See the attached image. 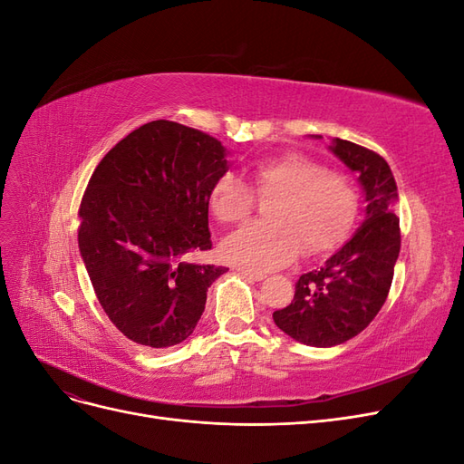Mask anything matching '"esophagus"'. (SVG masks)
<instances>
[{"label": "esophagus", "instance_id": "obj_1", "mask_svg": "<svg viewBox=\"0 0 464 464\" xmlns=\"http://www.w3.org/2000/svg\"><path fill=\"white\" fill-rule=\"evenodd\" d=\"M237 271H240V275L247 276L249 280H263V278H265V275H263V273H257V271H249V269H244V266H242V269H237Z\"/></svg>", "mask_w": 464, "mask_h": 464}]
</instances>
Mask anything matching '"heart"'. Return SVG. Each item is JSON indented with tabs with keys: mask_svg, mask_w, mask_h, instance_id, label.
Listing matches in <instances>:
<instances>
[{
	"mask_svg": "<svg viewBox=\"0 0 464 464\" xmlns=\"http://www.w3.org/2000/svg\"><path fill=\"white\" fill-rule=\"evenodd\" d=\"M266 199V220L234 232L222 244L228 261L249 271H269L286 265L302 249L319 256L334 249L358 215V191L343 172L325 170L298 152L259 159L249 166V186L234 172L222 174L210 189V208L224 224L244 222Z\"/></svg>",
	"mask_w": 464,
	"mask_h": 464,
	"instance_id": "b5f03b06",
	"label": "heart"
}]
</instances>
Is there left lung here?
Instances as JSON below:
<instances>
[{
    "mask_svg": "<svg viewBox=\"0 0 464 464\" xmlns=\"http://www.w3.org/2000/svg\"><path fill=\"white\" fill-rule=\"evenodd\" d=\"M331 150L360 176L366 220L321 269L302 275L294 300L273 314L280 331L317 348L343 344L370 325L387 300L401 251L399 195L385 159L344 139H334Z\"/></svg>",
    "mask_w": 464,
    "mask_h": 464,
    "instance_id": "8db88e82",
    "label": "left lung"
}]
</instances>
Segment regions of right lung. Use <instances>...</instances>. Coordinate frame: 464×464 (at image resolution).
Segmentation results:
<instances>
[{
  "mask_svg": "<svg viewBox=\"0 0 464 464\" xmlns=\"http://www.w3.org/2000/svg\"><path fill=\"white\" fill-rule=\"evenodd\" d=\"M218 139L149 121L98 162L79 207V249L102 310L130 341H186L227 266L193 263L213 247L208 199L227 174Z\"/></svg>",
  "mask_w": 464,
  "mask_h": 464,
  "instance_id": "add662e5",
  "label": "right lung"
}]
</instances>
